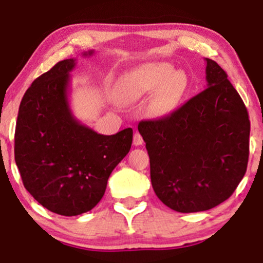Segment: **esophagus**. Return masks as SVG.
I'll use <instances>...</instances> for the list:
<instances>
[{
  "label": "esophagus",
  "mask_w": 263,
  "mask_h": 263,
  "mask_svg": "<svg viewBox=\"0 0 263 263\" xmlns=\"http://www.w3.org/2000/svg\"><path fill=\"white\" fill-rule=\"evenodd\" d=\"M142 143H143V138L138 132H136L134 135V146H141Z\"/></svg>",
  "instance_id": "esophagus-1"
}]
</instances>
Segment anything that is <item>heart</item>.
<instances>
[{
  "label": "heart",
  "instance_id": "b5f03b06",
  "mask_svg": "<svg viewBox=\"0 0 263 263\" xmlns=\"http://www.w3.org/2000/svg\"><path fill=\"white\" fill-rule=\"evenodd\" d=\"M186 89V77L170 63H146L119 80L116 92L123 104H135L155 91L148 104L153 116L168 115L179 104Z\"/></svg>",
  "mask_w": 263,
  "mask_h": 263
}]
</instances>
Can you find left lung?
<instances>
[{"label": "left lung", "mask_w": 263, "mask_h": 263, "mask_svg": "<svg viewBox=\"0 0 263 263\" xmlns=\"http://www.w3.org/2000/svg\"><path fill=\"white\" fill-rule=\"evenodd\" d=\"M206 62V89L167 117L141 121L151 182L178 213L209 210L231 197L246 173L250 120L224 69Z\"/></svg>", "instance_id": "obj_1"}]
</instances>
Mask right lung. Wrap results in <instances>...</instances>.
Returning a JSON list of instances; mask_svg holds the SVG:
<instances>
[{"label":"right lung","mask_w":263,"mask_h":263,"mask_svg":"<svg viewBox=\"0 0 263 263\" xmlns=\"http://www.w3.org/2000/svg\"><path fill=\"white\" fill-rule=\"evenodd\" d=\"M75 65V58L62 60L33 81L21 101L14 134V159L25 188L39 204L64 216L96 206L134 136L129 127L100 135L74 116L69 90Z\"/></svg>","instance_id":"obj_1"}]
</instances>
